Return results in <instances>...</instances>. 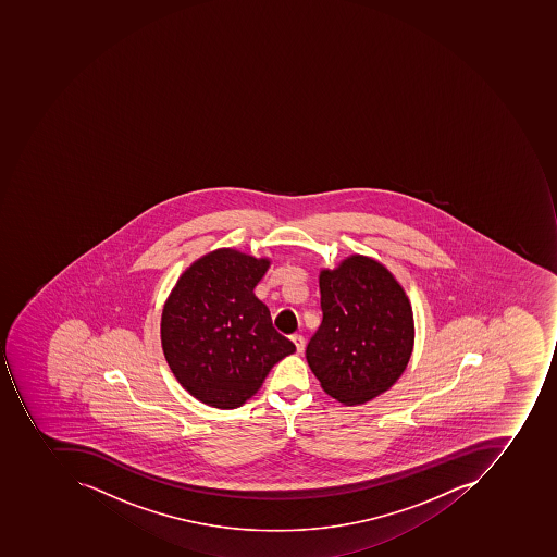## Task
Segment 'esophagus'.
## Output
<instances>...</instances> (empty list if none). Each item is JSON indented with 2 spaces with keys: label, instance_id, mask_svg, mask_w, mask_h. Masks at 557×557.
Here are the masks:
<instances>
[{
  "label": "esophagus",
  "instance_id": "obj_1",
  "mask_svg": "<svg viewBox=\"0 0 557 557\" xmlns=\"http://www.w3.org/2000/svg\"><path fill=\"white\" fill-rule=\"evenodd\" d=\"M292 342L295 343V346H297L298 354H301L305 348V337L301 336V334H293Z\"/></svg>",
  "mask_w": 557,
  "mask_h": 557
}]
</instances>
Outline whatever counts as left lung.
I'll return each mask as SVG.
<instances>
[{"instance_id":"8db88e82","label":"left lung","mask_w":557,"mask_h":557,"mask_svg":"<svg viewBox=\"0 0 557 557\" xmlns=\"http://www.w3.org/2000/svg\"><path fill=\"white\" fill-rule=\"evenodd\" d=\"M322 322L305 357L322 389L346 406L361 405L401 377L413 351V310L387 268L346 257L319 274Z\"/></svg>"}]
</instances>
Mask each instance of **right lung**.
Instances as JSON below:
<instances>
[{
	"label": "right lung",
	"instance_id": "right-lung-1",
	"mask_svg": "<svg viewBox=\"0 0 557 557\" xmlns=\"http://www.w3.org/2000/svg\"><path fill=\"white\" fill-rule=\"evenodd\" d=\"M269 265V259L218 248L183 272L164 304V358L183 389L206 405L238 408L295 351L253 295Z\"/></svg>",
	"mask_w": 557,
	"mask_h": 557
}]
</instances>
